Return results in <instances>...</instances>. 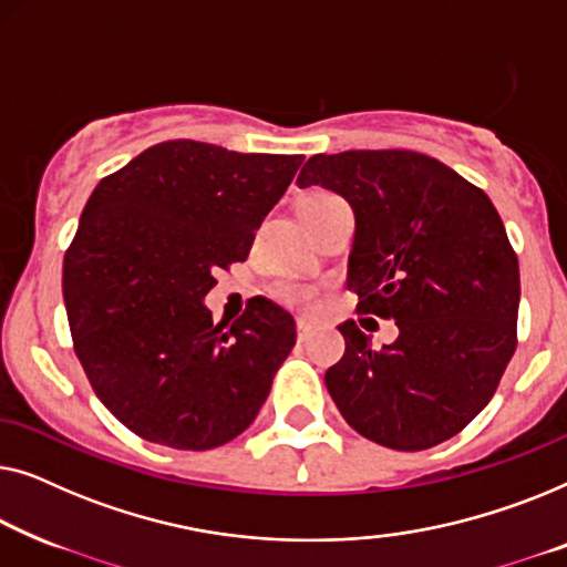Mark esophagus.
<instances>
[{"label":"esophagus","mask_w":567,"mask_h":567,"mask_svg":"<svg viewBox=\"0 0 567 567\" xmlns=\"http://www.w3.org/2000/svg\"><path fill=\"white\" fill-rule=\"evenodd\" d=\"M310 331H313V323L306 321V318H298V341H306Z\"/></svg>","instance_id":"obj_1"}]
</instances>
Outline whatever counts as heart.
<instances>
[{
	"label": "heart",
	"mask_w": 567,
	"mask_h": 567,
	"mask_svg": "<svg viewBox=\"0 0 567 567\" xmlns=\"http://www.w3.org/2000/svg\"><path fill=\"white\" fill-rule=\"evenodd\" d=\"M323 200H333V195L329 193H310L300 200L302 203H323ZM277 298L290 302V306H308V302H313V287L308 285H300V282H292V280H282L280 285L275 287Z\"/></svg>",
	"instance_id": "heart-1"
}]
</instances>
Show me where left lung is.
Masks as SVG:
<instances>
[{
    "label": "left lung",
    "mask_w": 567,
    "mask_h": 567,
    "mask_svg": "<svg viewBox=\"0 0 567 567\" xmlns=\"http://www.w3.org/2000/svg\"><path fill=\"white\" fill-rule=\"evenodd\" d=\"M298 185L352 205L347 285L360 313L398 326L382 349L360 329L372 318L339 326L347 352L326 388L341 416L390 450L452 440L488 405L519 341V259L498 210L446 164L403 148L318 154Z\"/></svg>",
    "instance_id": "obj_1"
}]
</instances>
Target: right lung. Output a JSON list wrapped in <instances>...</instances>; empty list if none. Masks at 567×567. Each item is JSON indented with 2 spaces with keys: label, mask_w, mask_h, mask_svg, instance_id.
<instances>
[{
  "label": "right lung",
  "mask_w": 567,
  "mask_h": 567,
  "mask_svg": "<svg viewBox=\"0 0 567 567\" xmlns=\"http://www.w3.org/2000/svg\"><path fill=\"white\" fill-rule=\"evenodd\" d=\"M300 164L164 141L86 200L63 257L71 341L94 393L141 440L203 452L257 419L295 347L292 316L257 295L223 329L203 298L249 257Z\"/></svg>",
  "instance_id": "obj_1"
}]
</instances>
